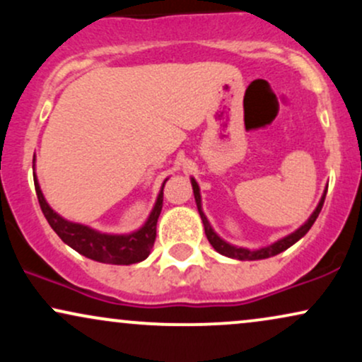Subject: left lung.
Returning a JSON list of instances; mask_svg holds the SVG:
<instances>
[{
    "label": "left lung",
    "instance_id": "obj_1",
    "mask_svg": "<svg viewBox=\"0 0 362 362\" xmlns=\"http://www.w3.org/2000/svg\"><path fill=\"white\" fill-rule=\"evenodd\" d=\"M190 184H192L195 204H197V211H199V214H201L202 224H204V231H206L207 240H209V243L213 245V248L218 253H221V255H224V257H230V259H236V260H262V259H269V257L277 255V253L288 250L289 247H293V245L296 243L298 240H301L303 236L308 233L310 228L313 226L315 221H317L320 211H322V207H323V202H325V195H327V187H325V190H323V195H322V199H320L318 206L315 207V211H313V213H311L310 218L306 219V221L303 223L296 231H293V233H291V235L284 236V238L277 240V242L267 245V247H262V248H243V247H236V245L228 243L226 240H223L221 236L216 233V231L213 230V226H211L209 219L206 218L204 211H202L201 189H199V184H197V182H195L194 177H190Z\"/></svg>",
    "mask_w": 362,
    "mask_h": 362
}]
</instances>
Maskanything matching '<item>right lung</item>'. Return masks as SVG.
<instances>
[{"label": "right lung", "instance_id": "1", "mask_svg": "<svg viewBox=\"0 0 362 362\" xmlns=\"http://www.w3.org/2000/svg\"><path fill=\"white\" fill-rule=\"evenodd\" d=\"M168 178H165L167 182ZM165 182L161 184L160 192L153 206L151 213L146 218L143 226L139 230L131 231V233L114 235V233H102V231L93 230V228L86 226L81 223H73L57 214L51 206L45 201L42 190H40L39 180L35 175V156H34V184L37 199H39L40 209L51 224V228L56 231L57 236L66 245L76 250L81 255L88 257L95 262H102V264L112 265H131L138 264L148 259L151 253L153 245L156 238V223L160 218L161 207H163V187Z\"/></svg>", "mask_w": 362, "mask_h": 362}]
</instances>
